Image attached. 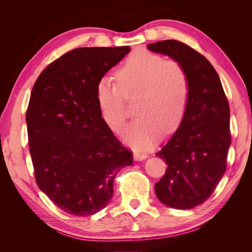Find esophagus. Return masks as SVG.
Segmentation results:
<instances>
[{"mask_svg": "<svg viewBox=\"0 0 252 252\" xmlns=\"http://www.w3.org/2000/svg\"><path fill=\"white\" fill-rule=\"evenodd\" d=\"M147 157H148L147 154H145V152H141V151H136L133 155V158L135 161H142V159H145Z\"/></svg>", "mask_w": 252, "mask_h": 252, "instance_id": "34e87169", "label": "esophagus"}]
</instances>
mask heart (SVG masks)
<instances>
[{"instance_id":"1","label":"heart","mask_w":252,"mask_h":252,"mask_svg":"<svg viewBox=\"0 0 252 252\" xmlns=\"http://www.w3.org/2000/svg\"><path fill=\"white\" fill-rule=\"evenodd\" d=\"M116 84L100 79L95 98L104 123L113 132L124 127L128 111L125 98L139 95L133 121L123 132L124 140L136 149H147L162 132L170 134L180 128L190 97L186 68L175 60H165L144 48L132 51L116 72Z\"/></svg>"}]
</instances>
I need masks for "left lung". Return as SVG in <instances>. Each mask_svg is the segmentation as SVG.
Masks as SVG:
<instances>
[{
  "label": "left lung",
  "instance_id": "obj_1",
  "mask_svg": "<svg viewBox=\"0 0 252 252\" xmlns=\"http://www.w3.org/2000/svg\"><path fill=\"white\" fill-rule=\"evenodd\" d=\"M147 47L178 61L189 75L187 111L180 128L157 154L168 166L155 189L163 204L190 209L209 199L226 170L231 143L229 103L219 74L200 52L175 40Z\"/></svg>",
  "mask_w": 252,
  "mask_h": 252
}]
</instances>
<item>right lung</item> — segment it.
Instances as JSON below:
<instances>
[{
  "mask_svg": "<svg viewBox=\"0 0 252 252\" xmlns=\"http://www.w3.org/2000/svg\"><path fill=\"white\" fill-rule=\"evenodd\" d=\"M129 46L81 47L53 61L36 79L26 111L36 184L60 209L94 215L109 203L118 172L133 162L104 123L97 81Z\"/></svg>",
  "mask_w": 252,
  "mask_h": 252,
  "instance_id": "right-lung-1",
  "label": "right lung"
}]
</instances>
